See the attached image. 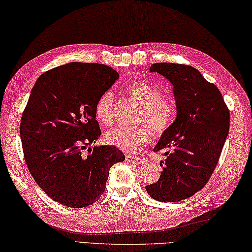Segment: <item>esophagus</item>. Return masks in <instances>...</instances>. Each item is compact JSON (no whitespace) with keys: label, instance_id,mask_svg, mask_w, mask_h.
<instances>
[{"label":"esophagus","instance_id":"esophagus-1","mask_svg":"<svg viewBox=\"0 0 252 252\" xmlns=\"http://www.w3.org/2000/svg\"><path fill=\"white\" fill-rule=\"evenodd\" d=\"M125 159L127 162L129 163H133V164H143L145 162V158H143V156H134V155H126L125 156Z\"/></svg>","mask_w":252,"mask_h":252}]
</instances>
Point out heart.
<instances>
[{
  "label": "heart",
  "instance_id": "b5f03b06",
  "mask_svg": "<svg viewBox=\"0 0 252 252\" xmlns=\"http://www.w3.org/2000/svg\"><path fill=\"white\" fill-rule=\"evenodd\" d=\"M126 92L141 105L137 122L134 127L119 126L106 135L109 145L124 152H134L150 142L152 133L163 135L170 128L175 116V106L170 98L163 96L155 86L143 79L134 80L126 86ZM94 117L102 126L109 127L114 122V94L106 92L94 105Z\"/></svg>",
  "mask_w": 252,
  "mask_h": 252
}]
</instances>
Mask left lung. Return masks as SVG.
<instances>
[{
    "label": "left lung",
    "instance_id": "left-lung-1",
    "mask_svg": "<svg viewBox=\"0 0 252 252\" xmlns=\"http://www.w3.org/2000/svg\"><path fill=\"white\" fill-rule=\"evenodd\" d=\"M174 88L177 117L154 148L165 159L158 182L146 191L160 202L189 199L205 187L229 134L230 111L220 90L191 65L159 63L151 67Z\"/></svg>",
    "mask_w": 252,
    "mask_h": 252
}]
</instances>
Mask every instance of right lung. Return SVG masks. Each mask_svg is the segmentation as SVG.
Masks as SVG:
<instances>
[{"label":"right lung","instance_id":"add662e5","mask_svg":"<svg viewBox=\"0 0 252 252\" xmlns=\"http://www.w3.org/2000/svg\"><path fill=\"white\" fill-rule=\"evenodd\" d=\"M118 78L108 65L70 63L42 73L32 88L20 124L24 159L36 184L64 207L98 201L110 167L125 159L115 146L90 147L101 135L94 105Z\"/></svg>","mask_w":252,"mask_h":252}]
</instances>
